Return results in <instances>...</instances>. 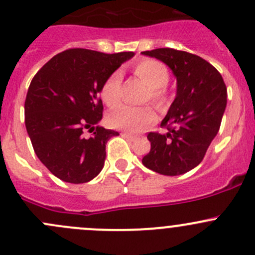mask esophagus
I'll use <instances>...</instances> for the list:
<instances>
[{"mask_svg":"<svg viewBox=\"0 0 255 255\" xmlns=\"http://www.w3.org/2000/svg\"><path fill=\"white\" fill-rule=\"evenodd\" d=\"M121 134H122V137H125L126 139H128V140H134V139H137V138H135V135L130 134V133L122 132V133H121Z\"/></svg>","mask_w":255,"mask_h":255,"instance_id":"34e87169","label":"esophagus"}]
</instances>
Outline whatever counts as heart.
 <instances>
[{"mask_svg":"<svg viewBox=\"0 0 255 255\" xmlns=\"http://www.w3.org/2000/svg\"><path fill=\"white\" fill-rule=\"evenodd\" d=\"M133 73L139 81L148 87L145 98L150 100L155 106L162 107L167 101L164 87L169 81V72L167 67L155 59H143L133 66ZM122 75L113 72L101 88V97L108 107H115L121 98ZM154 111L150 107H129L118 106L111 112L108 122L112 127L125 129L130 133H139L149 128L155 122Z\"/></svg>","mask_w":255,"mask_h":255,"instance_id":"b5f03b06","label":"heart"}]
</instances>
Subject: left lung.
<instances>
[{
    "mask_svg": "<svg viewBox=\"0 0 255 255\" xmlns=\"http://www.w3.org/2000/svg\"><path fill=\"white\" fill-rule=\"evenodd\" d=\"M168 66L177 78V95L160 126L164 134L150 132V150L142 163L164 175L189 172L202 162L218 133L227 106L221 73L196 54L173 48L142 52Z\"/></svg>",
    "mask_w": 255,
    "mask_h": 255,
    "instance_id": "obj_1",
    "label": "left lung"
}]
</instances>
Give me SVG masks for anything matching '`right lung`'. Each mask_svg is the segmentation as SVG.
I'll return each mask as SVG.
<instances>
[{"label":"right lung","instance_id":"right-lung-1","mask_svg":"<svg viewBox=\"0 0 255 255\" xmlns=\"http://www.w3.org/2000/svg\"><path fill=\"white\" fill-rule=\"evenodd\" d=\"M133 56L67 49L52 57L31 81L24 102L27 133L38 159L63 182H90L102 170L106 144L120 133L98 126L101 88ZM85 128L95 129L90 138L83 137Z\"/></svg>","mask_w":255,"mask_h":255}]
</instances>
